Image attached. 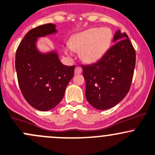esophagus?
<instances>
[{
    "label": "esophagus",
    "instance_id": "34e87169",
    "mask_svg": "<svg viewBox=\"0 0 155 155\" xmlns=\"http://www.w3.org/2000/svg\"><path fill=\"white\" fill-rule=\"evenodd\" d=\"M74 72H75V74H81V73L82 72V68H81V67H79V66L76 67L75 70H74Z\"/></svg>",
    "mask_w": 155,
    "mask_h": 155
}]
</instances>
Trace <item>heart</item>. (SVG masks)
Masks as SVG:
<instances>
[{
  "label": "heart",
  "mask_w": 155,
  "mask_h": 155,
  "mask_svg": "<svg viewBox=\"0 0 155 155\" xmlns=\"http://www.w3.org/2000/svg\"><path fill=\"white\" fill-rule=\"evenodd\" d=\"M112 34L107 28L87 29L72 35L65 48L67 56H72L73 50L79 51L80 58L86 63L98 62L111 45Z\"/></svg>",
  "instance_id": "heart-1"
}]
</instances>
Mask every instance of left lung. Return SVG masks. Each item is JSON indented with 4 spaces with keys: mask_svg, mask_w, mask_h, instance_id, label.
Returning <instances> with one entry per match:
<instances>
[{
    "mask_svg": "<svg viewBox=\"0 0 155 155\" xmlns=\"http://www.w3.org/2000/svg\"><path fill=\"white\" fill-rule=\"evenodd\" d=\"M114 45L96 63L82 65L86 98L99 110L115 106L127 96L136 65V52L125 32L113 38Z\"/></svg>",
    "mask_w": 155,
    "mask_h": 155,
    "instance_id": "left-lung-1",
    "label": "left lung"
}]
</instances>
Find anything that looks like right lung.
I'll return each instance as SVG.
<instances>
[{
  "instance_id": "right-lung-1",
  "label": "right lung",
  "mask_w": 155,
  "mask_h": 155,
  "mask_svg": "<svg viewBox=\"0 0 155 155\" xmlns=\"http://www.w3.org/2000/svg\"><path fill=\"white\" fill-rule=\"evenodd\" d=\"M58 32L52 23L29 31L16 53V70L19 88L28 103L39 111L56 107L63 98L67 85L74 77L75 66L60 62L57 51H40L38 38Z\"/></svg>"
}]
</instances>
